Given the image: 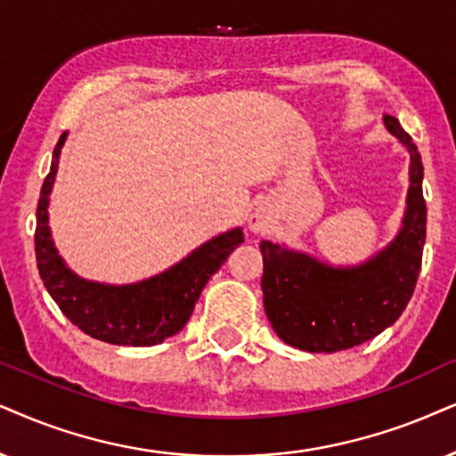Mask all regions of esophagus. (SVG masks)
<instances>
[{
  "label": "esophagus",
  "instance_id": "1",
  "mask_svg": "<svg viewBox=\"0 0 456 456\" xmlns=\"http://www.w3.org/2000/svg\"><path fill=\"white\" fill-rule=\"evenodd\" d=\"M248 227H250V232L261 233L267 229V218H265L263 212H255V215L250 216V221H248Z\"/></svg>",
  "mask_w": 456,
  "mask_h": 456
}]
</instances>
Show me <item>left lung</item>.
I'll list each match as a JSON object with an SVG mask.
<instances>
[{
    "instance_id": "left-lung-1",
    "label": "left lung",
    "mask_w": 456,
    "mask_h": 456,
    "mask_svg": "<svg viewBox=\"0 0 456 456\" xmlns=\"http://www.w3.org/2000/svg\"><path fill=\"white\" fill-rule=\"evenodd\" d=\"M383 122L411 155L406 210L387 246L360 265H330L286 244L261 241L265 314L290 347L334 354L370 341L400 318L417 286L428 229L423 161L395 118L385 115Z\"/></svg>"
}]
</instances>
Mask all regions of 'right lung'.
I'll use <instances>...</instances> for the list:
<instances>
[{
    "instance_id": "add662e5",
    "label": "right lung",
    "mask_w": 456,
    "mask_h": 456,
    "mask_svg": "<svg viewBox=\"0 0 456 456\" xmlns=\"http://www.w3.org/2000/svg\"><path fill=\"white\" fill-rule=\"evenodd\" d=\"M65 141L67 132H62L37 201L36 255L45 290L71 324L99 341L151 347L175 337L191 318L195 303L212 273H216L227 256L244 241V232L241 227H233L215 235L189 252L183 261L134 284H105L82 278L59 255L50 232V193Z\"/></svg>"
}]
</instances>
